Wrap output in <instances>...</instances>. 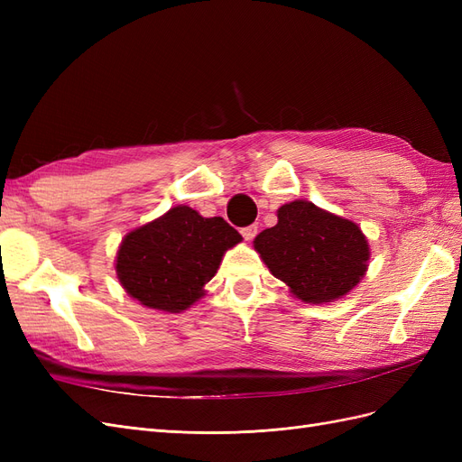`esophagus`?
Returning <instances> with one entry per match:
<instances>
[{
	"label": "esophagus",
	"instance_id": "1",
	"mask_svg": "<svg viewBox=\"0 0 462 462\" xmlns=\"http://www.w3.org/2000/svg\"><path fill=\"white\" fill-rule=\"evenodd\" d=\"M256 233H258V227H256V226H246V227L241 229V235H243L245 241H253L254 236H256Z\"/></svg>",
	"mask_w": 462,
	"mask_h": 462
}]
</instances>
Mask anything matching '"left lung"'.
<instances>
[{"instance_id":"obj_1","label":"left lung","mask_w":462,"mask_h":462,"mask_svg":"<svg viewBox=\"0 0 462 462\" xmlns=\"http://www.w3.org/2000/svg\"><path fill=\"white\" fill-rule=\"evenodd\" d=\"M254 248L292 295L312 304L346 295L365 275L370 258L356 223L306 200L279 208L277 226L262 231Z\"/></svg>"}]
</instances>
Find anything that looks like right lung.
Returning <instances> with one entry per match:
<instances>
[{"mask_svg": "<svg viewBox=\"0 0 462 462\" xmlns=\"http://www.w3.org/2000/svg\"><path fill=\"white\" fill-rule=\"evenodd\" d=\"M243 236L223 217H202L189 206L131 231L117 253L125 291L148 309L180 312L204 295L226 250Z\"/></svg>", "mask_w": 462, "mask_h": 462, "instance_id": "add662e5", "label": "right lung"}]
</instances>
